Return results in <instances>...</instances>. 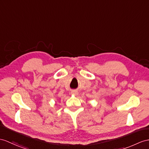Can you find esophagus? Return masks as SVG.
<instances>
[{
    "label": "esophagus",
    "mask_w": 149,
    "mask_h": 149,
    "mask_svg": "<svg viewBox=\"0 0 149 149\" xmlns=\"http://www.w3.org/2000/svg\"><path fill=\"white\" fill-rule=\"evenodd\" d=\"M71 93L73 95H77L78 94V91H77V90H72V91L71 92Z\"/></svg>",
    "instance_id": "esophagus-1"
}]
</instances>
